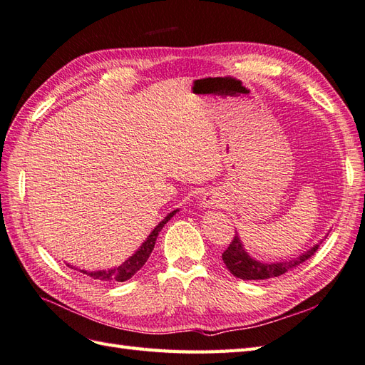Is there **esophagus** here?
Wrapping results in <instances>:
<instances>
[{
	"mask_svg": "<svg viewBox=\"0 0 365 365\" xmlns=\"http://www.w3.org/2000/svg\"><path fill=\"white\" fill-rule=\"evenodd\" d=\"M218 203H220V200H218V197H215V193H212V192L206 193L203 200H201V205H203V207H217Z\"/></svg>",
	"mask_w": 365,
	"mask_h": 365,
	"instance_id": "1",
	"label": "esophagus"
}]
</instances>
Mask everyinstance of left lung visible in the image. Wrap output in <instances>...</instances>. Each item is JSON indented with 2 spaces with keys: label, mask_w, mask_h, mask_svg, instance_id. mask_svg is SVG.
Wrapping results in <instances>:
<instances>
[{
  "label": "left lung",
  "mask_w": 365,
  "mask_h": 365,
  "mask_svg": "<svg viewBox=\"0 0 365 365\" xmlns=\"http://www.w3.org/2000/svg\"><path fill=\"white\" fill-rule=\"evenodd\" d=\"M322 244V242H320ZM320 244L314 245L309 251H306L302 256H298L292 261H281V262H261L256 261V259L251 257L244 245H242V240L236 234L230 247L223 251V262L234 277L240 279H269L274 277H281L282 273L292 270L294 267L299 265L302 262L307 261L311 256H314L315 251L320 247Z\"/></svg>",
  "instance_id": "1"
}]
</instances>
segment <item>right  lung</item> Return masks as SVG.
Returning a JSON list of instances; mask_svg holds the SVG:
<instances>
[{"label": "right lung", "instance_id": "right-lung-1", "mask_svg": "<svg viewBox=\"0 0 365 365\" xmlns=\"http://www.w3.org/2000/svg\"><path fill=\"white\" fill-rule=\"evenodd\" d=\"M178 212V209L173 210V212H170L164 220H162L155 230L151 231L150 236L147 237V240L143 242V244L140 245V248L135 251V253L133 256H129L126 261L115 267V269H110V270H98V272H87V270H79L81 273L84 274H88V277L93 278V279H101V281H118V282H123V281H128L129 278H133L134 274L139 272L142 267L145 265V262L148 261V257L151 255L153 248H155L156 245V239L159 236L160 230L164 228V225L172 218L175 214ZM68 267H71L70 264H67ZM73 269V267H71Z\"/></svg>", "mask_w": 365, "mask_h": 365}]
</instances>
